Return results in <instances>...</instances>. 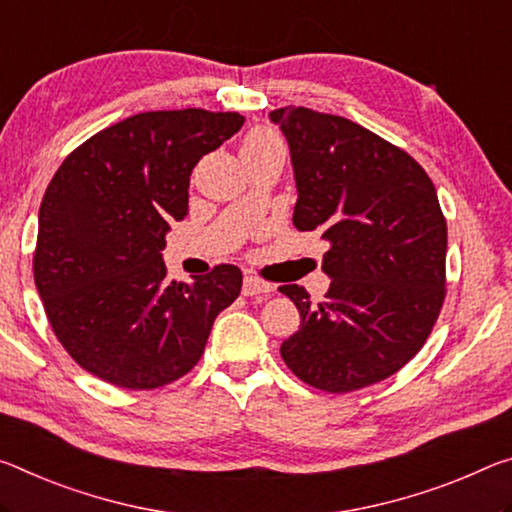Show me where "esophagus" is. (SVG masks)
<instances>
[{
  "mask_svg": "<svg viewBox=\"0 0 512 512\" xmlns=\"http://www.w3.org/2000/svg\"><path fill=\"white\" fill-rule=\"evenodd\" d=\"M271 291H273V287L269 285V282L253 278V275H246V278H243V294H246V296L271 294Z\"/></svg>",
  "mask_w": 512,
  "mask_h": 512,
  "instance_id": "1",
  "label": "esophagus"
}]
</instances>
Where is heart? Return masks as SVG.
Segmentation results:
<instances>
[{
	"label": "heart",
	"instance_id": "heart-1",
	"mask_svg": "<svg viewBox=\"0 0 512 512\" xmlns=\"http://www.w3.org/2000/svg\"><path fill=\"white\" fill-rule=\"evenodd\" d=\"M269 143H280V139L273 132H269V129H255V132H250L246 136L243 148H262V145H269Z\"/></svg>",
	"mask_w": 512,
	"mask_h": 512
}]
</instances>
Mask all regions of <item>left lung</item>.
Wrapping results in <instances>:
<instances>
[{"mask_svg": "<svg viewBox=\"0 0 512 512\" xmlns=\"http://www.w3.org/2000/svg\"><path fill=\"white\" fill-rule=\"evenodd\" d=\"M289 143L294 225L330 243L326 298L298 285L300 328L280 346L287 367L316 389L346 394L408 364L446 294V221L437 191L408 152L342 116L305 107L269 113Z\"/></svg>", "mask_w": 512, "mask_h": 512, "instance_id": "1", "label": "left lung"}]
</instances>
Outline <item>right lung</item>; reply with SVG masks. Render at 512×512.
Instances as JSON below:
<instances>
[{
    "mask_svg": "<svg viewBox=\"0 0 512 512\" xmlns=\"http://www.w3.org/2000/svg\"><path fill=\"white\" fill-rule=\"evenodd\" d=\"M243 116L145 111L72 150L38 212L34 280L54 335L81 369L125 389H154L196 367L214 319L241 291L218 264L193 285L170 282L161 250L189 212L202 154Z\"/></svg>",
    "mask_w": 512,
    "mask_h": 512,
    "instance_id": "add662e5",
    "label": "right lung"
}]
</instances>
